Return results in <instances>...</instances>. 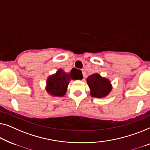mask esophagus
Listing matches in <instances>:
<instances>
[{
	"label": "esophagus",
	"instance_id": "esophagus-1",
	"mask_svg": "<svg viewBox=\"0 0 150 150\" xmlns=\"http://www.w3.org/2000/svg\"><path fill=\"white\" fill-rule=\"evenodd\" d=\"M82 71V74H83V78L84 77H86V71H85V70H83H83H82L81 71Z\"/></svg>",
	"mask_w": 150,
	"mask_h": 150
}]
</instances>
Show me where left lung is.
Returning a JSON list of instances; mask_svg holds the SVG:
<instances>
[{
    "mask_svg": "<svg viewBox=\"0 0 150 150\" xmlns=\"http://www.w3.org/2000/svg\"><path fill=\"white\" fill-rule=\"evenodd\" d=\"M87 83L90 88L91 95L98 98L107 96L111 90L110 82L108 79L101 77L95 73L90 75L87 79Z\"/></svg>",
    "mask_w": 150,
    "mask_h": 150,
    "instance_id": "8db88e82",
    "label": "left lung"
}]
</instances>
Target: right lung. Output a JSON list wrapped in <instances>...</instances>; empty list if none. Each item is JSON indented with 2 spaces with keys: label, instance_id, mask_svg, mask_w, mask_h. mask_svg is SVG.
I'll return each instance as SVG.
<instances>
[{
  "label": "right lung",
  "instance_id": "1",
  "mask_svg": "<svg viewBox=\"0 0 150 150\" xmlns=\"http://www.w3.org/2000/svg\"><path fill=\"white\" fill-rule=\"evenodd\" d=\"M75 78L71 76V73H66L62 69L57 71L56 74L50 76L47 81V91L56 96H62L66 93L67 86L70 80ZM81 79V77H79Z\"/></svg>",
  "mask_w": 150,
  "mask_h": 150
}]
</instances>
